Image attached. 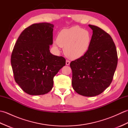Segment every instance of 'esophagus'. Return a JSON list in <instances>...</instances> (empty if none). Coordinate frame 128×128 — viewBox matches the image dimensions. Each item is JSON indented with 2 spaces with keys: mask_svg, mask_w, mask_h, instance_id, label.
<instances>
[{
  "mask_svg": "<svg viewBox=\"0 0 128 128\" xmlns=\"http://www.w3.org/2000/svg\"><path fill=\"white\" fill-rule=\"evenodd\" d=\"M70 63V61H69V60H66V65H67V66H69Z\"/></svg>",
  "mask_w": 128,
  "mask_h": 128,
  "instance_id": "34e87169",
  "label": "esophagus"
}]
</instances>
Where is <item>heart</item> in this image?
Instances as JSON below:
<instances>
[{
    "instance_id": "heart-1",
    "label": "heart",
    "mask_w": 128,
    "mask_h": 128,
    "mask_svg": "<svg viewBox=\"0 0 128 128\" xmlns=\"http://www.w3.org/2000/svg\"><path fill=\"white\" fill-rule=\"evenodd\" d=\"M91 41L90 33L78 26L62 30L56 39L57 44L64 48L65 54L72 59L82 56L88 50Z\"/></svg>"
}]
</instances>
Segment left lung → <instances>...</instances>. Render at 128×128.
<instances>
[{
  "label": "left lung",
  "instance_id": "1",
  "mask_svg": "<svg viewBox=\"0 0 128 128\" xmlns=\"http://www.w3.org/2000/svg\"><path fill=\"white\" fill-rule=\"evenodd\" d=\"M88 26L93 31L88 50L70 66L73 89L82 96L92 97L102 93L112 82L118 56L110 35L96 26Z\"/></svg>",
  "mask_w": 128,
  "mask_h": 128
}]
</instances>
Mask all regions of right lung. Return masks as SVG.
I'll return each instance as SVG.
<instances>
[{"label": "right lung", "mask_w": 128, "mask_h": 128, "mask_svg": "<svg viewBox=\"0 0 128 128\" xmlns=\"http://www.w3.org/2000/svg\"><path fill=\"white\" fill-rule=\"evenodd\" d=\"M54 25L34 24L21 32L11 56L14 79L31 95L47 94L53 88V78L66 65V59L50 53Z\"/></svg>", "instance_id": "right-lung-1"}]
</instances>
